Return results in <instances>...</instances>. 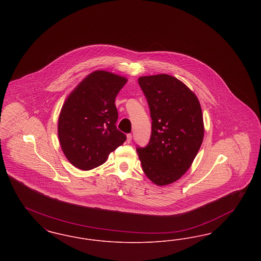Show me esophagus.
Masks as SVG:
<instances>
[{"mask_svg": "<svg viewBox=\"0 0 261 261\" xmlns=\"http://www.w3.org/2000/svg\"><path fill=\"white\" fill-rule=\"evenodd\" d=\"M131 141H132V135L128 134L127 135V143H131Z\"/></svg>", "mask_w": 261, "mask_h": 261, "instance_id": "34e87169", "label": "esophagus"}]
</instances>
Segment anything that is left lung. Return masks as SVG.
<instances>
[{
  "label": "left lung",
  "mask_w": 261,
  "mask_h": 261,
  "mask_svg": "<svg viewBox=\"0 0 261 261\" xmlns=\"http://www.w3.org/2000/svg\"><path fill=\"white\" fill-rule=\"evenodd\" d=\"M151 117V135L146 148L137 152L149 180L166 186L179 180L194 162L201 146L204 126L198 97L168 74L138 79Z\"/></svg>",
  "instance_id": "left-lung-1"
}]
</instances>
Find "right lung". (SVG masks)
<instances>
[{"instance_id": "1", "label": "right lung", "mask_w": 261, "mask_h": 261, "mask_svg": "<svg viewBox=\"0 0 261 261\" xmlns=\"http://www.w3.org/2000/svg\"><path fill=\"white\" fill-rule=\"evenodd\" d=\"M127 78L106 70L87 75L68 95L59 116L58 135L68 162L91 170L107 162L126 136L115 123V98Z\"/></svg>"}]
</instances>
